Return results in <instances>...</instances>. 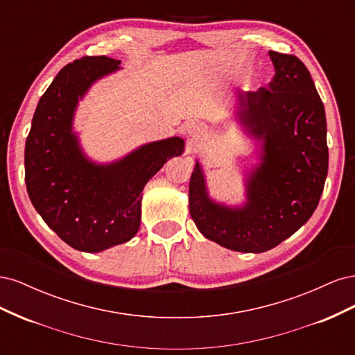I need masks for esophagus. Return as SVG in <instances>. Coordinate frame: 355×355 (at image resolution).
Here are the masks:
<instances>
[{"label": "esophagus", "mask_w": 355, "mask_h": 355, "mask_svg": "<svg viewBox=\"0 0 355 355\" xmlns=\"http://www.w3.org/2000/svg\"><path fill=\"white\" fill-rule=\"evenodd\" d=\"M200 132H201V127L197 125V124H192V125L189 127V133H191V135H197V133H200Z\"/></svg>", "instance_id": "esophagus-1"}]
</instances>
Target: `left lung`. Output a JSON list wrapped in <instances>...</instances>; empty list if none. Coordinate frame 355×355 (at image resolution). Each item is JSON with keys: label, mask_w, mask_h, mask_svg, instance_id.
I'll use <instances>...</instances> for the list:
<instances>
[{"label": "left lung", "mask_w": 355, "mask_h": 355, "mask_svg": "<svg viewBox=\"0 0 355 355\" xmlns=\"http://www.w3.org/2000/svg\"><path fill=\"white\" fill-rule=\"evenodd\" d=\"M270 58L275 75L268 87L237 96V121L261 142L245 202L213 201L198 161L189 180L198 231L234 252L262 253L295 234L313 216L327 176L326 112L309 71L293 55L270 51Z\"/></svg>", "instance_id": "1"}]
</instances>
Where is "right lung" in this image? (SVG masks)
<instances>
[{
	"instance_id": "add662e5",
	"label": "right lung",
	"mask_w": 355,
	"mask_h": 355,
	"mask_svg": "<svg viewBox=\"0 0 355 355\" xmlns=\"http://www.w3.org/2000/svg\"><path fill=\"white\" fill-rule=\"evenodd\" d=\"M121 60L85 56L68 63L41 96L25 145L28 196L49 227L75 250L127 243L141 225L142 191L167 159L184 153L178 136L98 164L83 153L72 123L78 101Z\"/></svg>"
}]
</instances>
